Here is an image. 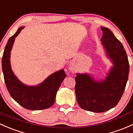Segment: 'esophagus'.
Listing matches in <instances>:
<instances>
[{
	"instance_id": "34e87169",
	"label": "esophagus",
	"mask_w": 133,
	"mask_h": 133,
	"mask_svg": "<svg viewBox=\"0 0 133 133\" xmlns=\"http://www.w3.org/2000/svg\"><path fill=\"white\" fill-rule=\"evenodd\" d=\"M70 70L72 71H73V69H72V68H70Z\"/></svg>"
}]
</instances>
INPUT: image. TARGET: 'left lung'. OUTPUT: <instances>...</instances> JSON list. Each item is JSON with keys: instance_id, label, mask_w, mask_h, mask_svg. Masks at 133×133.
Listing matches in <instances>:
<instances>
[{"instance_id": "left-lung-1", "label": "left lung", "mask_w": 133, "mask_h": 133, "mask_svg": "<svg viewBox=\"0 0 133 133\" xmlns=\"http://www.w3.org/2000/svg\"><path fill=\"white\" fill-rule=\"evenodd\" d=\"M102 45L113 66L104 79L96 80L89 73H77L75 77L76 99L82 109L104 112L118 104L122 96L129 71V64L122 44L109 29L101 26Z\"/></svg>"}]
</instances>
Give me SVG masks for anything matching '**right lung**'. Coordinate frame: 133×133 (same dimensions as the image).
Returning <instances> with one entry per match:
<instances>
[{"label":"right lung","instance_id":"right-lung-1","mask_svg":"<svg viewBox=\"0 0 133 133\" xmlns=\"http://www.w3.org/2000/svg\"><path fill=\"white\" fill-rule=\"evenodd\" d=\"M23 29L22 26L18 29L9 39L4 49L2 58L4 81L11 97L22 107L30 110H44L54 104L57 92L66 75L64 69H61L35 86L26 85L19 80L11 69L10 56L15 37Z\"/></svg>","mask_w":133,"mask_h":133}]
</instances>
